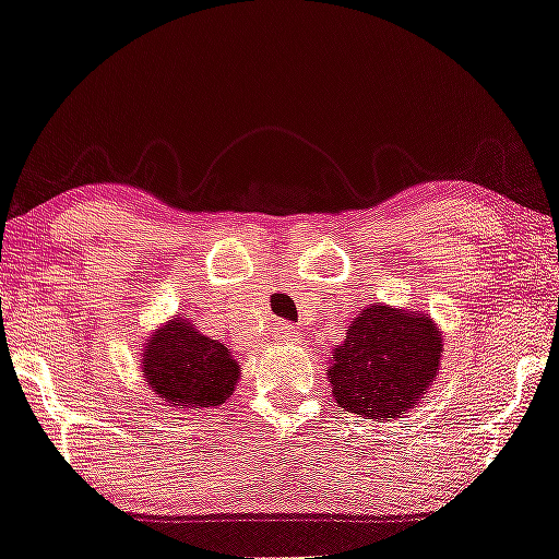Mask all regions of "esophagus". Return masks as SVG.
Listing matches in <instances>:
<instances>
[{
  "label": "esophagus",
  "instance_id": "esophagus-1",
  "mask_svg": "<svg viewBox=\"0 0 559 559\" xmlns=\"http://www.w3.org/2000/svg\"><path fill=\"white\" fill-rule=\"evenodd\" d=\"M276 336L286 338V341H298V329L288 326V323H281V326L276 329Z\"/></svg>",
  "mask_w": 559,
  "mask_h": 559
}]
</instances>
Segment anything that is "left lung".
I'll return each instance as SVG.
<instances>
[{"mask_svg":"<svg viewBox=\"0 0 559 559\" xmlns=\"http://www.w3.org/2000/svg\"><path fill=\"white\" fill-rule=\"evenodd\" d=\"M441 352V331L427 313L366 306L331 354L333 399L366 419H402L437 381Z\"/></svg>","mask_w":559,"mask_h":559,"instance_id":"1","label":"left lung"}]
</instances>
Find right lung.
<instances>
[{"label":"right lung","instance_id":"add662e5","mask_svg":"<svg viewBox=\"0 0 559 559\" xmlns=\"http://www.w3.org/2000/svg\"><path fill=\"white\" fill-rule=\"evenodd\" d=\"M143 379L168 406L207 409L226 404L240 379L230 348L207 338L188 319H170L147 336Z\"/></svg>","mask_w":559,"mask_h":559}]
</instances>
